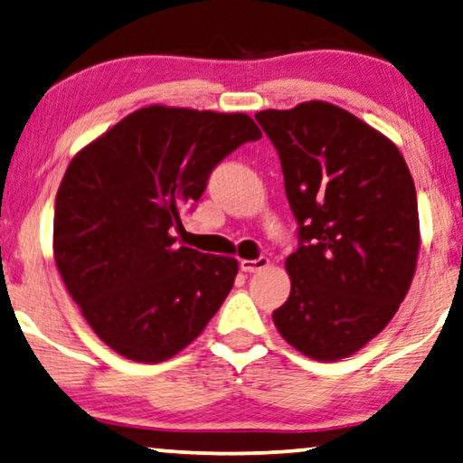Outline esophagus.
Returning a JSON list of instances; mask_svg holds the SVG:
<instances>
[{"label":"esophagus","instance_id":"obj_1","mask_svg":"<svg viewBox=\"0 0 463 463\" xmlns=\"http://www.w3.org/2000/svg\"><path fill=\"white\" fill-rule=\"evenodd\" d=\"M269 266L268 257H260V260H242L240 261V269L246 274H253L260 272V269H266Z\"/></svg>","mask_w":463,"mask_h":463}]
</instances>
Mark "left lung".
Returning a JSON list of instances; mask_svg holds the SVG:
<instances>
[{"label":"left lung","mask_w":463,"mask_h":463,"mask_svg":"<svg viewBox=\"0 0 463 463\" xmlns=\"http://www.w3.org/2000/svg\"><path fill=\"white\" fill-rule=\"evenodd\" d=\"M255 118L280 157L299 240L274 326L304 355L345 359L383 332L415 276V183L392 140L327 101Z\"/></svg>","instance_id":"8db88e82"}]
</instances>
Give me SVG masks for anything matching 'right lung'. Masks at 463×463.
Returning <instances> with one entry per match:
<instances>
[{"label": "right lung", "mask_w": 463, "mask_h": 463, "mask_svg": "<svg viewBox=\"0 0 463 463\" xmlns=\"http://www.w3.org/2000/svg\"><path fill=\"white\" fill-rule=\"evenodd\" d=\"M261 131L246 114L148 106L82 148L55 200V261L93 332L142 364L191 345L238 261L176 246L170 230L227 155Z\"/></svg>", "instance_id": "obj_1"}]
</instances>
